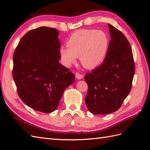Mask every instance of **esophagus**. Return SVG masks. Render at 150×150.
Masks as SVG:
<instances>
[{
  "label": "esophagus",
  "mask_w": 150,
  "mask_h": 150,
  "mask_svg": "<svg viewBox=\"0 0 150 150\" xmlns=\"http://www.w3.org/2000/svg\"><path fill=\"white\" fill-rule=\"evenodd\" d=\"M75 77L77 78L78 80H81V79H82V78L84 77V76L82 75H81V74H80V73H75Z\"/></svg>",
  "instance_id": "esophagus-1"
}]
</instances>
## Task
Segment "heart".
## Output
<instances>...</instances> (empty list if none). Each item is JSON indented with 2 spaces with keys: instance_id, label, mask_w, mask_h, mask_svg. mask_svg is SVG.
<instances>
[{
  "instance_id": "b5f03b06",
  "label": "heart",
  "mask_w": 150,
  "mask_h": 150,
  "mask_svg": "<svg viewBox=\"0 0 150 150\" xmlns=\"http://www.w3.org/2000/svg\"><path fill=\"white\" fill-rule=\"evenodd\" d=\"M110 39L106 33L96 30H81L73 33L62 46L60 55L64 65L70 67L77 57L86 69H93L101 64L109 50Z\"/></svg>"
}]
</instances>
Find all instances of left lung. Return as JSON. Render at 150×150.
Returning a JSON list of instances; mask_svg holds the SVG:
<instances>
[{
  "mask_svg": "<svg viewBox=\"0 0 150 150\" xmlns=\"http://www.w3.org/2000/svg\"><path fill=\"white\" fill-rule=\"evenodd\" d=\"M111 40L103 63L84 79L88 86L86 104L91 113L106 115L120 108L132 88L135 64L124 34L108 24Z\"/></svg>",
  "mask_w": 150,
  "mask_h": 150,
  "instance_id": "1",
  "label": "left lung"
}]
</instances>
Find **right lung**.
Returning <instances> with one entry per match:
<instances>
[{
    "mask_svg": "<svg viewBox=\"0 0 150 150\" xmlns=\"http://www.w3.org/2000/svg\"><path fill=\"white\" fill-rule=\"evenodd\" d=\"M59 31L40 27L21 39L13 55V77L21 99L28 106L52 113L75 75L59 63Z\"/></svg>",
    "mask_w": 150,
    "mask_h": 150,
    "instance_id": "right-lung-1",
    "label": "right lung"
}]
</instances>
